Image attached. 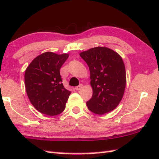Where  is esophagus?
I'll use <instances>...</instances> for the list:
<instances>
[{"mask_svg": "<svg viewBox=\"0 0 159 159\" xmlns=\"http://www.w3.org/2000/svg\"><path fill=\"white\" fill-rule=\"evenodd\" d=\"M82 87H83V85L82 84H80L79 86H76V88H75V89H76V90H79V89H80L82 88Z\"/></svg>", "mask_w": 159, "mask_h": 159, "instance_id": "34e87169", "label": "esophagus"}]
</instances>
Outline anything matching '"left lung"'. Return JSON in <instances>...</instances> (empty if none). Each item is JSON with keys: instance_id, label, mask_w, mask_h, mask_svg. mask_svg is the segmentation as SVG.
<instances>
[{"instance_id": "1", "label": "left lung", "mask_w": 159, "mask_h": 159, "mask_svg": "<svg viewBox=\"0 0 159 159\" xmlns=\"http://www.w3.org/2000/svg\"><path fill=\"white\" fill-rule=\"evenodd\" d=\"M80 56L90 71L92 98L86 104L91 112L103 115L112 111L122 100L126 86V71L122 57L106 47H95Z\"/></svg>"}]
</instances>
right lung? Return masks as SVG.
Instances as JSON below:
<instances>
[{"instance_id":"add662e5","label":"right lung","mask_w":159,"mask_h":159,"mask_svg":"<svg viewBox=\"0 0 159 159\" xmlns=\"http://www.w3.org/2000/svg\"><path fill=\"white\" fill-rule=\"evenodd\" d=\"M67 53L52 52L39 55L25 72V87L30 102L39 112L54 116L61 113L71 92L62 84L60 70L68 58Z\"/></svg>"}]
</instances>
